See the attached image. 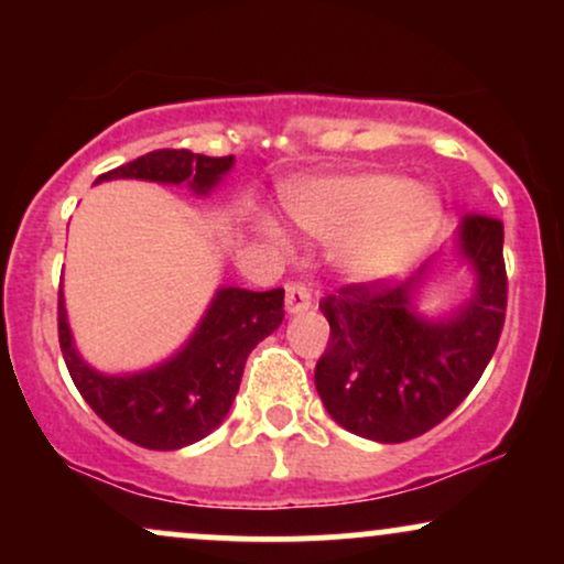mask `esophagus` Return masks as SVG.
Here are the masks:
<instances>
[{
  "instance_id": "34e87169",
  "label": "esophagus",
  "mask_w": 564,
  "mask_h": 564,
  "mask_svg": "<svg viewBox=\"0 0 564 564\" xmlns=\"http://www.w3.org/2000/svg\"><path fill=\"white\" fill-rule=\"evenodd\" d=\"M313 304V294L304 286L302 281H289L286 283V310L289 313H304Z\"/></svg>"
}]
</instances>
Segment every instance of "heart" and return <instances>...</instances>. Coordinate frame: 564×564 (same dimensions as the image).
I'll list each match as a JSON object with an SVG mask.
<instances>
[{"label": "heart", "instance_id": "obj_1", "mask_svg": "<svg viewBox=\"0 0 564 564\" xmlns=\"http://www.w3.org/2000/svg\"><path fill=\"white\" fill-rule=\"evenodd\" d=\"M286 206L296 225L321 238L347 236L377 221L345 249L347 268L358 275L387 273L403 264L435 217V200L390 174L294 185Z\"/></svg>", "mask_w": 564, "mask_h": 564}]
</instances>
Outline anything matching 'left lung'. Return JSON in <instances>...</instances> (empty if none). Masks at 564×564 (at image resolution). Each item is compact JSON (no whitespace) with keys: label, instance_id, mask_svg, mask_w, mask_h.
Here are the masks:
<instances>
[{"label":"left lung","instance_id":"left-lung-1","mask_svg":"<svg viewBox=\"0 0 564 564\" xmlns=\"http://www.w3.org/2000/svg\"><path fill=\"white\" fill-rule=\"evenodd\" d=\"M458 246L477 273L475 296L445 321L411 313L419 278L398 286L345 283L321 300L332 339L315 366V387L352 435L377 443L424 435L464 403L494 358L509 291L501 219L471 212Z\"/></svg>","mask_w":564,"mask_h":564}]
</instances>
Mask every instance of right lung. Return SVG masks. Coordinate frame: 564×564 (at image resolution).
<instances>
[{"instance_id": "1", "label": "right lung", "mask_w": 564, "mask_h": 564, "mask_svg": "<svg viewBox=\"0 0 564 564\" xmlns=\"http://www.w3.org/2000/svg\"><path fill=\"white\" fill-rule=\"evenodd\" d=\"M230 166L232 156L161 148L100 174L95 183L134 177L187 183L196 193H209ZM281 321L283 289H219L193 339L172 360L132 377H106L74 349L63 294L57 296V339L76 390L116 435L151 451L185 448L217 430L236 400L246 358Z\"/></svg>"}]
</instances>
